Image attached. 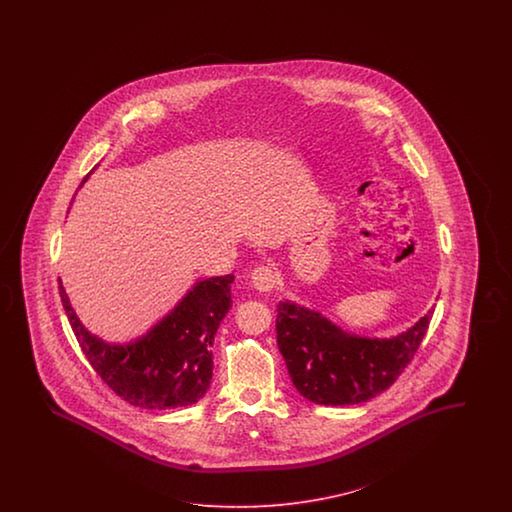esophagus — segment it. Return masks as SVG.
<instances>
[{"instance_id":"1","label":"esophagus","mask_w":512,"mask_h":512,"mask_svg":"<svg viewBox=\"0 0 512 512\" xmlns=\"http://www.w3.org/2000/svg\"><path fill=\"white\" fill-rule=\"evenodd\" d=\"M251 283L259 293H270L276 287V274L268 266H259L251 272Z\"/></svg>"}]
</instances>
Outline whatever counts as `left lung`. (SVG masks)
I'll list each match as a JSON object with an SVG mask.
<instances>
[{
	"label": "left lung",
	"instance_id": "8db88e82",
	"mask_svg": "<svg viewBox=\"0 0 512 512\" xmlns=\"http://www.w3.org/2000/svg\"><path fill=\"white\" fill-rule=\"evenodd\" d=\"M432 310L392 338L357 336L319 311L278 304L279 353L296 390L319 405H355L387 390L415 357Z\"/></svg>",
	"mask_w": 512,
	"mask_h": 512
}]
</instances>
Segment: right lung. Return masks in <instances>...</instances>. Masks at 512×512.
I'll use <instances>...</instances> for the list:
<instances>
[{"instance_id":"obj_1","label":"right lung","mask_w":512,"mask_h":512,"mask_svg":"<svg viewBox=\"0 0 512 512\" xmlns=\"http://www.w3.org/2000/svg\"><path fill=\"white\" fill-rule=\"evenodd\" d=\"M233 281V274L197 281L169 315L129 343L101 340L82 325L62 279L60 296L82 353L122 400L140 409H174L199 402L210 388L212 343L233 306Z\"/></svg>"}]
</instances>
